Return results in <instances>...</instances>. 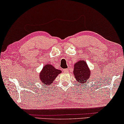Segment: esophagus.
Returning a JSON list of instances; mask_svg holds the SVG:
<instances>
[{
	"label": "esophagus",
	"mask_w": 124,
	"mask_h": 124,
	"mask_svg": "<svg viewBox=\"0 0 124 124\" xmlns=\"http://www.w3.org/2000/svg\"><path fill=\"white\" fill-rule=\"evenodd\" d=\"M69 69H64V71L65 72H69Z\"/></svg>",
	"instance_id": "34e87169"
}]
</instances>
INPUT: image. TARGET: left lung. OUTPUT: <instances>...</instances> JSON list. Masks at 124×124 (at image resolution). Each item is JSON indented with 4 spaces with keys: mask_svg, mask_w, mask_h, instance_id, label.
I'll return each instance as SVG.
<instances>
[{
    "mask_svg": "<svg viewBox=\"0 0 124 124\" xmlns=\"http://www.w3.org/2000/svg\"><path fill=\"white\" fill-rule=\"evenodd\" d=\"M74 76L79 84H85L90 78L91 71L85 61L80 60L75 64Z\"/></svg>",
    "mask_w": 124,
    "mask_h": 124,
    "instance_id": "left-lung-1",
    "label": "left lung"
}]
</instances>
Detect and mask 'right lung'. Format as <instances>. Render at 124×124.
Listing matches in <instances>:
<instances>
[{
  "instance_id": "right-lung-1",
  "label": "right lung",
  "mask_w": 124,
  "mask_h": 124,
  "mask_svg": "<svg viewBox=\"0 0 124 124\" xmlns=\"http://www.w3.org/2000/svg\"><path fill=\"white\" fill-rule=\"evenodd\" d=\"M62 72L60 70L56 69L52 65L48 64L43 67L40 73L39 79L46 86L52 84L58 75Z\"/></svg>"
}]
</instances>
